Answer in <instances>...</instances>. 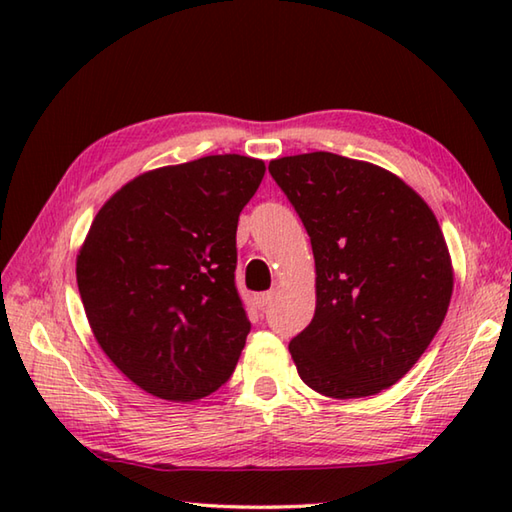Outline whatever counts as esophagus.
Returning <instances> with one entry per match:
<instances>
[{"label": "esophagus", "instance_id": "obj_1", "mask_svg": "<svg viewBox=\"0 0 512 512\" xmlns=\"http://www.w3.org/2000/svg\"><path fill=\"white\" fill-rule=\"evenodd\" d=\"M273 299H275V292H273V290H270V292H262V295H257V297H255V303H257V306H259V308H262V310H264V308L268 306V303H270V301H273Z\"/></svg>", "mask_w": 512, "mask_h": 512}]
</instances>
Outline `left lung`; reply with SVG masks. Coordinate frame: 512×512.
I'll return each instance as SVG.
<instances>
[{"label":"left lung","mask_w":512,"mask_h":512,"mask_svg":"<svg viewBox=\"0 0 512 512\" xmlns=\"http://www.w3.org/2000/svg\"><path fill=\"white\" fill-rule=\"evenodd\" d=\"M310 235L317 308L288 350L330 398L396 385L447 317L453 266L436 215L396 173L330 151L270 160Z\"/></svg>","instance_id":"left-lung-1"}]
</instances>
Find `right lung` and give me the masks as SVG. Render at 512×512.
Instances as JSON below:
<instances>
[{
    "mask_svg": "<svg viewBox=\"0 0 512 512\" xmlns=\"http://www.w3.org/2000/svg\"><path fill=\"white\" fill-rule=\"evenodd\" d=\"M264 160L222 154L140 173L76 255L96 343L147 394L191 402L231 378L250 323L235 288L237 220Z\"/></svg>",
    "mask_w": 512,
    "mask_h": 512,
    "instance_id": "obj_1",
    "label": "right lung"
}]
</instances>
